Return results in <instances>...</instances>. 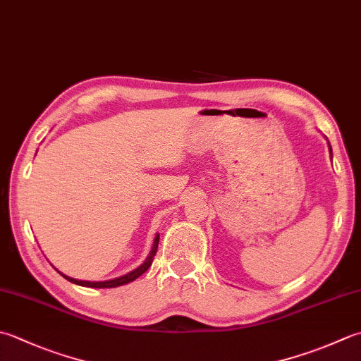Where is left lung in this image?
<instances>
[{
	"instance_id": "8db88e82",
	"label": "left lung",
	"mask_w": 361,
	"mask_h": 361,
	"mask_svg": "<svg viewBox=\"0 0 361 361\" xmlns=\"http://www.w3.org/2000/svg\"><path fill=\"white\" fill-rule=\"evenodd\" d=\"M330 152H331V148H330Z\"/></svg>"
}]
</instances>
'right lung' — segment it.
<instances>
[{"instance_id":"right-lung-1","label":"right lung","mask_w":361,"mask_h":361,"mask_svg":"<svg viewBox=\"0 0 361 361\" xmlns=\"http://www.w3.org/2000/svg\"><path fill=\"white\" fill-rule=\"evenodd\" d=\"M158 243H159V235L154 238V243H153V247H152V252L150 255L147 257V259L144 261V264H140L137 269H134L133 272L123 275V277H118V279H114V280H108V281H82V280H75V279H70L67 277V275H63L68 281H72V283H76V285H81V286H87V288H116V286H120V285H125V283H130V281L136 280L137 277H140L144 272H147L148 267L152 266L153 263V258L154 255H157V250H158Z\"/></svg>"}]
</instances>
